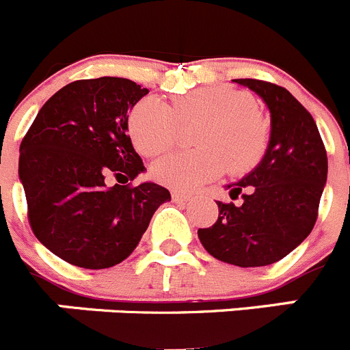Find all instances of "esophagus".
<instances>
[{
	"mask_svg": "<svg viewBox=\"0 0 350 350\" xmlns=\"http://www.w3.org/2000/svg\"><path fill=\"white\" fill-rule=\"evenodd\" d=\"M172 196H173V200H175V202H187V200L191 198V194L180 193V191H173Z\"/></svg>",
	"mask_w": 350,
	"mask_h": 350,
	"instance_id": "34e87169",
	"label": "esophagus"
}]
</instances>
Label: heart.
<instances>
[{"label": "heart", "mask_w": 350, "mask_h": 350, "mask_svg": "<svg viewBox=\"0 0 350 350\" xmlns=\"http://www.w3.org/2000/svg\"><path fill=\"white\" fill-rule=\"evenodd\" d=\"M203 120L198 128L196 150H182L154 165L157 182L191 191L228 172L245 173L267 152L268 122L256 112L247 92L228 85H205L177 96L170 107L157 98H144L133 107L128 129L135 147L145 156H159L177 144L180 122Z\"/></svg>", "instance_id": "heart-1"}]
</instances>
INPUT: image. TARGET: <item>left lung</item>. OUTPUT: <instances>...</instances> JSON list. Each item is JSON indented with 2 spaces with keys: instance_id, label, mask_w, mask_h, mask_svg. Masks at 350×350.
<instances>
[{
  "instance_id": "8db88e82",
  "label": "left lung",
  "mask_w": 350,
  "mask_h": 350,
  "mask_svg": "<svg viewBox=\"0 0 350 350\" xmlns=\"http://www.w3.org/2000/svg\"><path fill=\"white\" fill-rule=\"evenodd\" d=\"M271 113L270 145L245 178L228 185L219 217L198 230L208 254L237 267H267L286 258L314 230L327 177V156L314 117L287 89L267 80L237 79Z\"/></svg>"
}]
</instances>
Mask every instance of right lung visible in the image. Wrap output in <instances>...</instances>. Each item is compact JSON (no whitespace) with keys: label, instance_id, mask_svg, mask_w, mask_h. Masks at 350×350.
Returning a JSON list of instances; mask_svg holds the SVG:
<instances>
[{"label":"right lung","instance_id":"1","mask_svg":"<svg viewBox=\"0 0 350 350\" xmlns=\"http://www.w3.org/2000/svg\"><path fill=\"white\" fill-rule=\"evenodd\" d=\"M147 92L117 77L75 80L40 108L21 142L31 230L70 265L103 270L124 261L157 206L172 200L154 182L131 185L145 166L128 113Z\"/></svg>","mask_w":350,"mask_h":350}]
</instances>
